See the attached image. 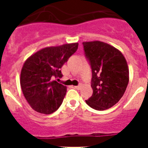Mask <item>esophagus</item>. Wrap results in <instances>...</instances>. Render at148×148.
Returning <instances> with one entry per match:
<instances>
[{"label": "esophagus", "instance_id": "obj_1", "mask_svg": "<svg viewBox=\"0 0 148 148\" xmlns=\"http://www.w3.org/2000/svg\"><path fill=\"white\" fill-rule=\"evenodd\" d=\"M81 87H82V84H80V85L78 86H75V88L77 89V90H80Z\"/></svg>", "mask_w": 148, "mask_h": 148}]
</instances>
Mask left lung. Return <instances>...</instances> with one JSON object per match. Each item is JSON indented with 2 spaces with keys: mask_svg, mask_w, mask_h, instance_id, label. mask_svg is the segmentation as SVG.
Returning <instances> with one entry per match:
<instances>
[{
  "mask_svg": "<svg viewBox=\"0 0 148 148\" xmlns=\"http://www.w3.org/2000/svg\"><path fill=\"white\" fill-rule=\"evenodd\" d=\"M84 49L92 69V96L86 100L90 108L104 110L121 99L129 82V69L125 56L107 43L83 42Z\"/></svg>",
  "mask_w": 148,
  "mask_h": 148,
  "instance_id": "obj_1",
  "label": "left lung"
}]
</instances>
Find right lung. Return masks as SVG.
Returning <instances> with one entry per match:
<instances>
[{"instance_id":"right-lung-1","label":"right lung","mask_w":148,"mask_h":148,"mask_svg":"<svg viewBox=\"0 0 148 148\" xmlns=\"http://www.w3.org/2000/svg\"><path fill=\"white\" fill-rule=\"evenodd\" d=\"M78 46V43H72L45 47L26 60L21 72V87L34 110L50 114L62 104L66 87L53 79L62 77L60 69L75 53Z\"/></svg>"}]
</instances>
